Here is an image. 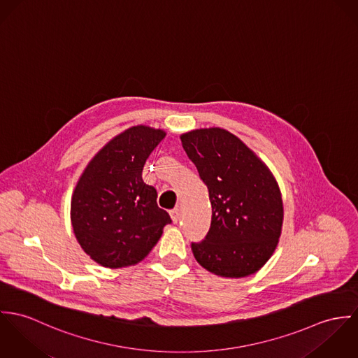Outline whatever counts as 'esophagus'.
I'll return each instance as SVG.
<instances>
[{
	"instance_id": "esophagus-1",
	"label": "esophagus",
	"mask_w": 358,
	"mask_h": 358,
	"mask_svg": "<svg viewBox=\"0 0 358 358\" xmlns=\"http://www.w3.org/2000/svg\"><path fill=\"white\" fill-rule=\"evenodd\" d=\"M170 215H171V220L174 224H177L180 221V208L176 207L173 210H170Z\"/></svg>"
}]
</instances>
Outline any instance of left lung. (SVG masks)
<instances>
[{
    "instance_id": "obj_1",
    "label": "left lung",
    "mask_w": 358,
    "mask_h": 358,
    "mask_svg": "<svg viewBox=\"0 0 358 358\" xmlns=\"http://www.w3.org/2000/svg\"><path fill=\"white\" fill-rule=\"evenodd\" d=\"M182 148L207 185L211 225L192 243L199 264L222 278H245L272 257L282 224V201L269 169L232 133L199 129L182 134Z\"/></svg>"
}]
</instances>
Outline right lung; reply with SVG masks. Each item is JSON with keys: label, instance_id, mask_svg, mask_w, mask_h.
Instances as JSON below:
<instances>
[{"label": "right lung", "instance_id": "obj_1", "mask_svg": "<svg viewBox=\"0 0 358 358\" xmlns=\"http://www.w3.org/2000/svg\"><path fill=\"white\" fill-rule=\"evenodd\" d=\"M166 133L134 126L90 160L71 200V222L83 251L106 268L144 259L171 222L158 207L157 189L143 181L145 160Z\"/></svg>", "mask_w": 358, "mask_h": 358}]
</instances>
